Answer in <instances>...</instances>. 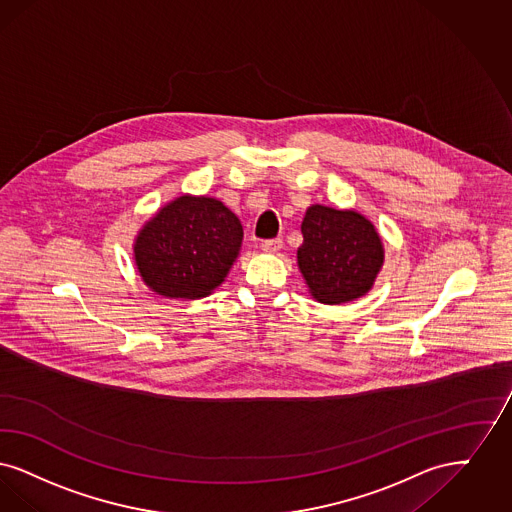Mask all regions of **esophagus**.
<instances>
[{
    "instance_id": "esophagus-1",
    "label": "esophagus",
    "mask_w": 512,
    "mask_h": 512,
    "mask_svg": "<svg viewBox=\"0 0 512 512\" xmlns=\"http://www.w3.org/2000/svg\"><path fill=\"white\" fill-rule=\"evenodd\" d=\"M262 250L267 254H275L281 250V241L279 239H271V241H264L262 243Z\"/></svg>"
}]
</instances>
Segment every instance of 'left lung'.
I'll use <instances>...</instances> for the list:
<instances>
[{
  "instance_id": "obj_1",
  "label": "left lung",
  "mask_w": 512,
  "mask_h": 512,
  "mask_svg": "<svg viewBox=\"0 0 512 512\" xmlns=\"http://www.w3.org/2000/svg\"><path fill=\"white\" fill-rule=\"evenodd\" d=\"M300 229L298 269L313 300L336 306L373 289L384 266V243L367 216L354 208L312 204Z\"/></svg>"
}]
</instances>
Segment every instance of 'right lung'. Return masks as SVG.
Returning <instances> with one entry per match:
<instances>
[{
    "mask_svg": "<svg viewBox=\"0 0 512 512\" xmlns=\"http://www.w3.org/2000/svg\"><path fill=\"white\" fill-rule=\"evenodd\" d=\"M241 220L208 195H181L141 225L135 269L164 298L199 300L225 281L243 246Z\"/></svg>",
    "mask_w": 512,
    "mask_h": 512,
    "instance_id": "add662e5",
    "label": "right lung"
}]
</instances>
